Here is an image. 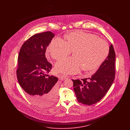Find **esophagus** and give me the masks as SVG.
<instances>
[{
  "label": "esophagus",
  "mask_w": 130,
  "mask_h": 130,
  "mask_svg": "<svg viewBox=\"0 0 130 130\" xmlns=\"http://www.w3.org/2000/svg\"><path fill=\"white\" fill-rule=\"evenodd\" d=\"M62 78L65 79H68V78H69V77L67 76V75H62Z\"/></svg>",
  "instance_id": "1"
}]
</instances>
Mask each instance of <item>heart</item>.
I'll list each match as a JSON object with an SVG mask.
<instances>
[{"label":"heart","mask_w":130,"mask_h":130,"mask_svg":"<svg viewBox=\"0 0 130 130\" xmlns=\"http://www.w3.org/2000/svg\"><path fill=\"white\" fill-rule=\"evenodd\" d=\"M67 41L57 37L50 43L47 52L51 57L59 60L74 52L73 57L65 58L57 62L56 70L65 74H75L83 69L85 71L99 68L109 53V46L105 40L93 34L82 31L69 33Z\"/></svg>","instance_id":"b5f03b06"}]
</instances>
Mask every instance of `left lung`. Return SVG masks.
<instances>
[{"instance_id": "obj_1", "label": "left lung", "mask_w": 130, "mask_h": 130, "mask_svg": "<svg viewBox=\"0 0 130 130\" xmlns=\"http://www.w3.org/2000/svg\"><path fill=\"white\" fill-rule=\"evenodd\" d=\"M116 54L112 45L109 53L96 72L90 78L73 80L74 90L77 101L92 105L102 99L111 86L115 77Z\"/></svg>"}]
</instances>
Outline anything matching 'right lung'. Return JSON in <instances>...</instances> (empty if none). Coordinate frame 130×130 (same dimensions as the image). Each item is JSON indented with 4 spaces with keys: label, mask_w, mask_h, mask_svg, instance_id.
Returning a JSON list of instances; mask_svg holds the SVG:
<instances>
[{
    "label": "right lung",
    "mask_w": 130,
    "mask_h": 130,
    "mask_svg": "<svg viewBox=\"0 0 130 130\" xmlns=\"http://www.w3.org/2000/svg\"><path fill=\"white\" fill-rule=\"evenodd\" d=\"M54 37L51 31L31 36L22 45L18 59L19 84L28 99L41 107L53 104L57 96L58 78L46 74L52 65L45 57L47 47Z\"/></svg>",
    "instance_id": "1"
}]
</instances>
